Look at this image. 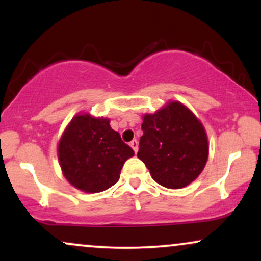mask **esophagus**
Returning a JSON list of instances; mask_svg holds the SVG:
<instances>
[{
    "label": "esophagus",
    "instance_id": "1",
    "mask_svg": "<svg viewBox=\"0 0 261 261\" xmlns=\"http://www.w3.org/2000/svg\"><path fill=\"white\" fill-rule=\"evenodd\" d=\"M130 146L133 147V149L135 152H137V149H139V143H137V140H133L130 142Z\"/></svg>",
    "mask_w": 261,
    "mask_h": 261
}]
</instances>
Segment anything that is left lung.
<instances>
[{
    "mask_svg": "<svg viewBox=\"0 0 261 261\" xmlns=\"http://www.w3.org/2000/svg\"><path fill=\"white\" fill-rule=\"evenodd\" d=\"M137 157L151 176L168 189H180L202 172L208 157L206 131L199 119L179 101H170L143 116Z\"/></svg>",
    "mask_w": 261,
    "mask_h": 261,
    "instance_id": "1",
    "label": "left lung"
}]
</instances>
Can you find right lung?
<instances>
[{
    "instance_id": "1",
    "label": "right lung",
    "mask_w": 261,
    "mask_h": 261,
    "mask_svg": "<svg viewBox=\"0 0 261 261\" xmlns=\"http://www.w3.org/2000/svg\"><path fill=\"white\" fill-rule=\"evenodd\" d=\"M109 119L79 114L59 142V161L65 178L86 193H100L120 178L134 151L110 127Z\"/></svg>"
}]
</instances>
